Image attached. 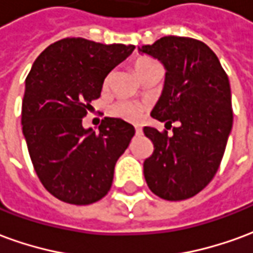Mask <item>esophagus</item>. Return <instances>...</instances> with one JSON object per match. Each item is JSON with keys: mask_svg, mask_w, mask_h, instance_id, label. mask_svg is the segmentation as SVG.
<instances>
[{"mask_svg": "<svg viewBox=\"0 0 253 253\" xmlns=\"http://www.w3.org/2000/svg\"><path fill=\"white\" fill-rule=\"evenodd\" d=\"M135 134H137V135H141V134H142V127L139 126V125H135Z\"/></svg>", "mask_w": 253, "mask_h": 253, "instance_id": "1", "label": "esophagus"}]
</instances>
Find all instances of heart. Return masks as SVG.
I'll return each instance as SVG.
<instances>
[{
  "instance_id": "obj_1",
  "label": "heart",
  "mask_w": 253,
  "mask_h": 253,
  "mask_svg": "<svg viewBox=\"0 0 253 253\" xmlns=\"http://www.w3.org/2000/svg\"><path fill=\"white\" fill-rule=\"evenodd\" d=\"M156 66H160V65L150 58H139L134 65L138 76H141L142 73L148 72ZM107 83H108V80H107ZM112 114L118 118H122V119L135 122L141 119V116H142V107L138 104H132L126 100H119L112 105Z\"/></svg>"
}]
</instances>
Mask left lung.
I'll return each instance as SVG.
<instances>
[{
	"mask_svg": "<svg viewBox=\"0 0 253 253\" xmlns=\"http://www.w3.org/2000/svg\"><path fill=\"white\" fill-rule=\"evenodd\" d=\"M138 51L160 61L167 72L150 115L177 123L172 137L143 128L154 145L143 163L145 180L160 198L183 201L203 190L221 164L233 125L229 78L211 48L191 38L164 36Z\"/></svg>",
	"mask_w": 253,
	"mask_h": 253,
	"instance_id": "left-lung-1",
	"label": "left lung"
}]
</instances>
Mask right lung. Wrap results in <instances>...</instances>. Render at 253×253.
I'll return each mask as SVG.
<instances>
[{
    "mask_svg": "<svg viewBox=\"0 0 253 253\" xmlns=\"http://www.w3.org/2000/svg\"><path fill=\"white\" fill-rule=\"evenodd\" d=\"M134 48L67 38L47 47L31 67L23 135L42 184L61 201L90 205L112 186L116 161L135 128L119 118H104L96 132L83 126V118L100 97L105 77Z\"/></svg>",
    "mask_w": 253,
    "mask_h": 253,
    "instance_id": "right-lung-1",
    "label": "right lung"
}]
</instances>
